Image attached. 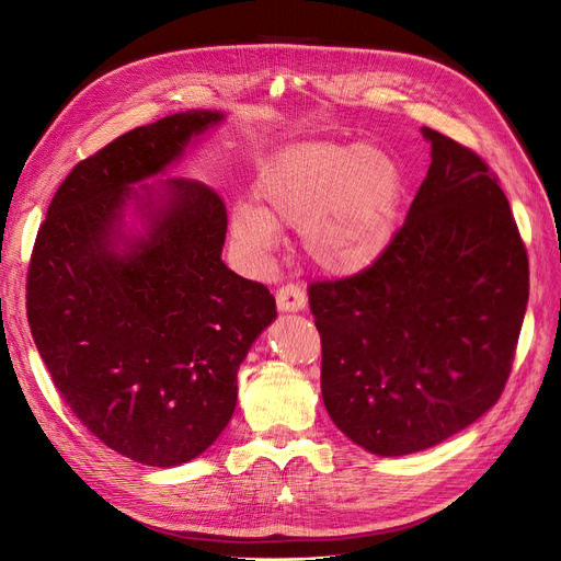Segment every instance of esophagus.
<instances>
[{
  "label": "esophagus",
  "instance_id": "obj_1",
  "mask_svg": "<svg viewBox=\"0 0 561 561\" xmlns=\"http://www.w3.org/2000/svg\"><path fill=\"white\" fill-rule=\"evenodd\" d=\"M276 304L283 312H299L306 308V291L299 285H283L276 291Z\"/></svg>",
  "mask_w": 561,
  "mask_h": 561
}]
</instances>
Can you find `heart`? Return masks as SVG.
<instances>
[{
  "instance_id": "b5f03b06",
  "label": "heart",
  "mask_w": 561,
  "mask_h": 561,
  "mask_svg": "<svg viewBox=\"0 0 561 561\" xmlns=\"http://www.w3.org/2000/svg\"><path fill=\"white\" fill-rule=\"evenodd\" d=\"M402 180L392 159L369 146L301 144L257 178V205L232 211V232L253 251H272L278 230L301 228L310 262L331 276L375 264L394 234Z\"/></svg>"
}]
</instances>
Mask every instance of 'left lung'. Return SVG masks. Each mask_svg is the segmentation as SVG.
Listing matches in <instances>:
<instances>
[{"label":"left lung","instance_id":"obj_1","mask_svg":"<svg viewBox=\"0 0 561 561\" xmlns=\"http://www.w3.org/2000/svg\"><path fill=\"white\" fill-rule=\"evenodd\" d=\"M422 135L432 167L383 255L308 287L324 407L379 457L434 447L497 402L529 297L527 251L497 175L440 131Z\"/></svg>","mask_w":561,"mask_h":561}]
</instances>
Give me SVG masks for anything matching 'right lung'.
Here are the masks:
<instances>
[{
	"mask_svg": "<svg viewBox=\"0 0 561 561\" xmlns=\"http://www.w3.org/2000/svg\"><path fill=\"white\" fill-rule=\"evenodd\" d=\"M219 112L173 114L82 159L38 228L26 274L36 350L70 411L118 455L157 468L196 459L237 404V369L276 319L262 283L221 260L228 215L207 184L164 173ZM127 199L147 234L127 236Z\"/></svg>",
	"mask_w": 561,
	"mask_h": 561,
	"instance_id": "add662e5",
	"label": "right lung"
}]
</instances>
